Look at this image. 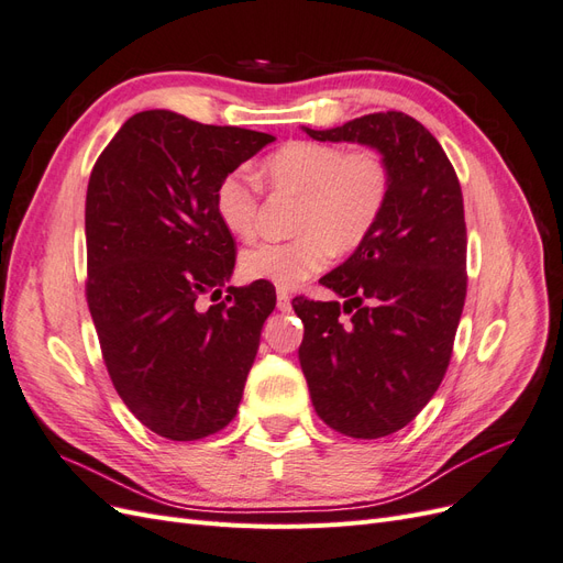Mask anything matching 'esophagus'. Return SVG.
Here are the masks:
<instances>
[{
  "mask_svg": "<svg viewBox=\"0 0 563 563\" xmlns=\"http://www.w3.org/2000/svg\"><path fill=\"white\" fill-rule=\"evenodd\" d=\"M277 308H279L282 312L291 310V294L284 291V288H279V291H277Z\"/></svg>",
  "mask_w": 563,
  "mask_h": 563,
  "instance_id": "1",
  "label": "esophagus"
}]
</instances>
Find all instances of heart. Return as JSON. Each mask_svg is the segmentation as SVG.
Segmentation results:
<instances>
[{
    "mask_svg": "<svg viewBox=\"0 0 563 563\" xmlns=\"http://www.w3.org/2000/svg\"><path fill=\"white\" fill-rule=\"evenodd\" d=\"M261 180L279 195L298 197L294 240L263 242L242 253V275L296 288L329 265L333 253H352L378 228L391 192L389 166L376 150H345L319 141H291L261 162ZM261 185L242 172L220 178L213 209L228 232L251 240L261 228Z\"/></svg>",
    "mask_w": 563,
    "mask_h": 563,
    "instance_id": "b5f03b06",
    "label": "heart"
}]
</instances>
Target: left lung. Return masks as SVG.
Instances as JSON below:
<instances>
[{
    "label": "left lung",
    "mask_w": 563,
    "mask_h": 563,
    "mask_svg": "<svg viewBox=\"0 0 563 563\" xmlns=\"http://www.w3.org/2000/svg\"><path fill=\"white\" fill-rule=\"evenodd\" d=\"M305 131L314 141L376 147L391 174L378 228L321 279L345 302L294 300L317 416L345 437H387L422 411L446 376L467 296L463 190L444 147L404 112Z\"/></svg>",
    "instance_id": "1"
}]
</instances>
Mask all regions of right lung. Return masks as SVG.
Masks as SVG:
<instances>
[{
	"label": "right lung",
	"instance_id": "add662e5",
	"mask_svg": "<svg viewBox=\"0 0 563 563\" xmlns=\"http://www.w3.org/2000/svg\"><path fill=\"white\" fill-rule=\"evenodd\" d=\"M275 135L133 114L93 164L87 190V302L117 395L147 430L195 441L236 416L277 296L228 286L236 244L220 225V178Z\"/></svg>",
	"mask_w": 563,
	"mask_h": 563
}]
</instances>
